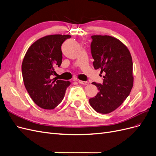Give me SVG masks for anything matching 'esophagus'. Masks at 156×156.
I'll return each instance as SVG.
<instances>
[{
  "mask_svg": "<svg viewBox=\"0 0 156 156\" xmlns=\"http://www.w3.org/2000/svg\"><path fill=\"white\" fill-rule=\"evenodd\" d=\"M80 84H83V85H87V84H88V81H81V80H78L77 81Z\"/></svg>",
  "mask_w": 156,
  "mask_h": 156,
  "instance_id": "obj_1",
  "label": "esophagus"
}]
</instances>
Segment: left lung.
<instances>
[{"mask_svg":"<svg viewBox=\"0 0 156 156\" xmlns=\"http://www.w3.org/2000/svg\"><path fill=\"white\" fill-rule=\"evenodd\" d=\"M91 53L95 69L104 73L103 84L93 82L99 92L89 99L96 112L108 114L122 104L129 95L133 85V62L127 47L114 37L91 36Z\"/></svg>","mask_w":156,"mask_h":156,"instance_id":"left-lung-1","label":"left lung"}]
</instances>
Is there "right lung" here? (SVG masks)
<instances>
[{"label":"right lung","mask_w":156,"mask_h":156,"mask_svg":"<svg viewBox=\"0 0 156 156\" xmlns=\"http://www.w3.org/2000/svg\"><path fill=\"white\" fill-rule=\"evenodd\" d=\"M70 35L44 36L28 49L22 63V75L28 93L36 104L44 109H53L62 101L68 81H52L55 67L62 64L61 46Z\"/></svg>","instance_id":"1"}]
</instances>
